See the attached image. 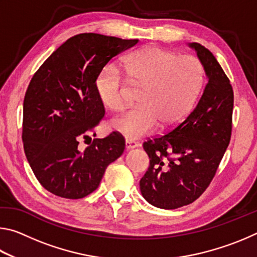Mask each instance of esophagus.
<instances>
[{"instance_id": "1", "label": "esophagus", "mask_w": 257, "mask_h": 257, "mask_svg": "<svg viewBox=\"0 0 257 257\" xmlns=\"http://www.w3.org/2000/svg\"><path fill=\"white\" fill-rule=\"evenodd\" d=\"M138 147V143L132 141V139H125V150L129 151V150H133V149H136Z\"/></svg>"}]
</instances>
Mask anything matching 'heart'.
<instances>
[{
  "mask_svg": "<svg viewBox=\"0 0 257 257\" xmlns=\"http://www.w3.org/2000/svg\"><path fill=\"white\" fill-rule=\"evenodd\" d=\"M130 82L144 87L141 107L112 119V128L125 138L136 139L158 127L171 129L184 121L196 103L204 81V68L193 55H178L158 46L134 52L123 62ZM95 90L104 106L123 108L128 84L118 68L107 64L98 72Z\"/></svg>",
  "mask_w": 257,
  "mask_h": 257,
  "instance_id": "1",
  "label": "heart"
}]
</instances>
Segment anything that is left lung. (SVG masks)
<instances>
[{"instance_id":"8db88e82","label":"left lung","mask_w":257,"mask_h":257,"mask_svg":"<svg viewBox=\"0 0 257 257\" xmlns=\"http://www.w3.org/2000/svg\"><path fill=\"white\" fill-rule=\"evenodd\" d=\"M196 52L207 84L196 107L163 136L144 143L150 167L139 181L153 206L173 210L201 196L214 177L231 137L233 90L210 51L188 43Z\"/></svg>"}]
</instances>
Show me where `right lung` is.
Instances as JSON below:
<instances>
[{
  "instance_id": "right-lung-1",
  "label": "right lung",
  "mask_w": 257,
  "mask_h": 257,
  "mask_svg": "<svg viewBox=\"0 0 257 257\" xmlns=\"http://www.w3.org/2000/svg\"><path fill=\"white\" fill-rule=\"evenodd\" d=\"M138 40L76 35L52 53L30 80L24 99L25 154L37 180L56 196L78 199L97 188L107 165L122 155L124 139L95 128L104 106L95 90L98 72ZM89 139L81 150L80 140Z\"/></svg>"
}]
</instances>
